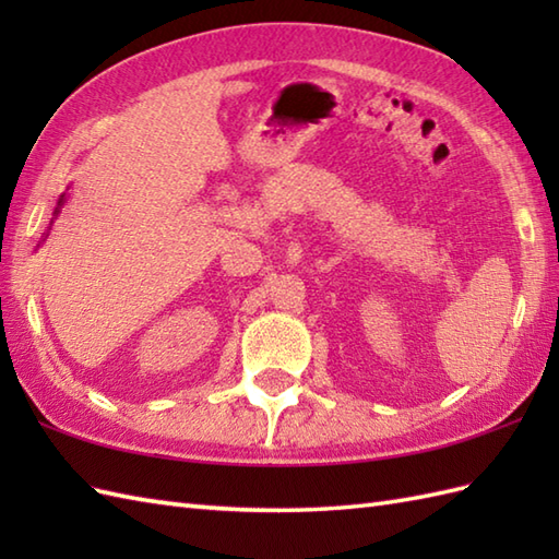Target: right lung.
<instances>
[{
  "label": "right lung",
  "mask_w": 559,
  "mask_h": 559,
  "mask_svg": "<svg viewBox=\"0 0 559 559\" xmlns=\"http://www.w3.org/2000/svg\"><path fill=\"white\" fill-rule=\"evenodd\" d=\"M64 199H67V197H64V194H62V197H59V199H57V206H55V213H52V216H55V218H57V213H59V211H62V206H64ZM50 228H52V221H50ZM45 237H47V233H45V235H43V240H45Z\"/></svg>",
  "instance_id": "obj_1"
}]
</instances>
